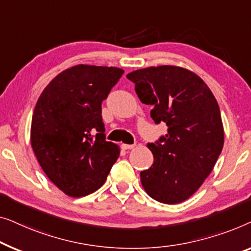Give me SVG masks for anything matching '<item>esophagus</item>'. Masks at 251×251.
I'll return each instance as SVG.
<instances>
[{
    "label": "esophagus",
    "instance_id": "34e87169",
    "mask_svg": "<svg viewBox=\"0 0 251 251\" xmlns=\"http://www.w3.org/2000/svg\"><path fill=\"white\" fill-rule=\"evenodd\" d=\"M122 148L124 150H132L135 148V144H122Z\"/></svg>",
    "mask_w": 251,
    "mask_h": 251
}]
</instances>
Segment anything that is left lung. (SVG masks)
I'll use <instances>...</instances> for the list:
<instances>
[{"mask_svg": "<svg viewBox=\"0 0 251 251\" xmlns=\"http://www.w3.org/2000/svg\"><path fill=\"white\" fill-rule=\"evenodd\" d=\"M126 77L141 102L153 107L154 123L168 126L165 136L148 144L153 164L140 174L144 191L162 203L183 202L202 185L223 149L216 99L197 74L182 67H148Z\"/></svg>", "mask_w": 251, "mask_h": 251, "instance_id": "8db88e82", "label": "left lung"}]
</instances>
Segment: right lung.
<instances>
[{"instance_id":"obj_1","label":"right lung","mask_w":251,"mask_h":251,"mask_svg":"<svg viewBox=\"0 0 251 251\" xmlns=\"http://www.w3.org/2000/svg\"><path fill=\"white\" fill-rule=\"evenodd\" d=\"M123 74L117 67L77 65L58 74L38 98L31 148L48 177L67 196L97 191L118 159L121 148L105 141L101 103Z\"/></svg>"}]
</instances>
